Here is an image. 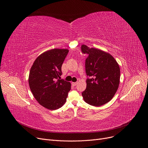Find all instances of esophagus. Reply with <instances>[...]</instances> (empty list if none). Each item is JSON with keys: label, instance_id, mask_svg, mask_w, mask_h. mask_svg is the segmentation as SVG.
Returning a JSON list of instances; mask_svg holds the SVG:
<instances>
[{"label": "esophagus", "instance_id": "obj_1", "mask_svg": "<svg viewBox=\"0 0 148 148\" xmlns=\"http://www.w3.org/2000/svg\"><path fill=\"white\" fill-rule=\"evenodd\" d=\"M77 84H78V82H72V85L73 86H76L77 85Z\"/></svg>", "mask_w": 148, "mask_h": 148}]
</instances>
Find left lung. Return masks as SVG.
<instances>
[{"instance_id": "8db88e82", "label": "left lung", "mask_w": 148, "mask_h": 148, "mask_svg": "<svg viewBox=\"0 0 148 148\" xmlns=\"http://www.w3.org/2000/svg\"><path fill=\"white\" fill-rule=\"evenodd\" d=\"M81 51L88 55L86 60V72L88 77L87 88L82 92L84 100L99 107L112 99L120 81V69L115 58L109 53L82 45Z\"/></svg>"}]
</instances>
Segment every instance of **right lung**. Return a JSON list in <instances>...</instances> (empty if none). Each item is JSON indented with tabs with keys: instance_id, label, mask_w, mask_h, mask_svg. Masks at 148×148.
Wrapping results in <instances>:
<instances>
[{
	"instance_id": "1",
	"label": "right lung",
	"mask_w": 148,
	"mask_h": 148,
	"mask_svg": "<svg viewBox=\"0 0 148 148\" xmlns=\"http://www.w3.org/2000/svg\"><path fill=\"white\" fill-rule=\"evenodd\" d=\"M67 49H54L40 54L31 67L29 84L37 102L45 108L55 110L66 101L71 90L70 82L60 79L61 66Z\"/></svg>"
}]
</instances>
